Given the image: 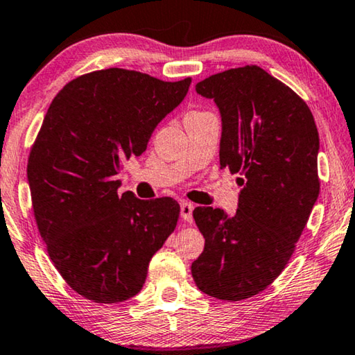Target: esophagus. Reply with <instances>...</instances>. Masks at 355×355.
Segmentation results:
<instances>
[{"instance_id":"1","label":"esophagus","mask_w":355,"mask_h":355,"mask_svg":"<svg viewBox=\"0 0 355 355\" xmlns=\"http://www.w3.org/2000/svg\"><path fill=\"white\" fill-rule=\"evenodd\" d=\"M192 209H194V205L189 202H182V205H180V213L186 222H192Z\"/></svg>"}]
</instances>
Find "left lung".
Here are the masks:
<instances>
[{
    "label": "left lung",
    "mask_w": 355,
    "mask_h": 355,
    "mask_svg": "<svg viewBox=\"0 0 355 355\" xmlns=\"http://www.w3.org/2000/svg\"><path fill=\"white\" fill-rule=\"evenodd\" d=\"M222 117L220 169L238 173L236 214L197 207L205 249L191 272L208 296L235 302L272 284L290 261L320 194V136L307 103L258 65L196 84Z\"/></svg>",
    "instance_id": "1"
}]
</instances>
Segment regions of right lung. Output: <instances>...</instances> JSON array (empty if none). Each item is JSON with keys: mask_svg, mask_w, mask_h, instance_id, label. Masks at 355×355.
Listing matches in <instances>:
<instances>
[{"mask_svg": "<svg viewBox=\"0 0 355 355\" xmlns=\"http://www.w3.org/2000/svg\"><path fill=\"white\" fill-rule=\"evenodd\" d=\"M189 84L112 67L71 80L48 107L28 158L34 218L65 284L92 302L136 296L175 230V200L119 196L116 175L146 152Z\"/></svg>", "mask_w": 355, "mask_h": 355, "instance_id": "obj_1", "label": "right lung"}]
</instances>
